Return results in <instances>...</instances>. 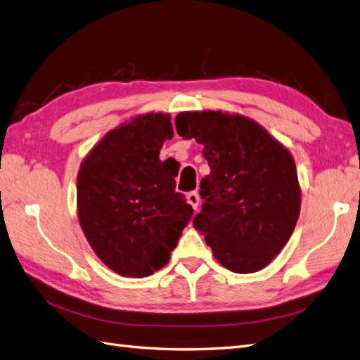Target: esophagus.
<instances>
[{
	"mask_svg": "<svg viewBox=\"0 0 360 360\" xmlns=\"http://www.w3.org/2000/svg\"><path fill=\"white\" fill-rule=\"evenodd\" d=\"M188 202L192 205L193 210L198 209V205H200V195H198L197 191H192V192L188 193Z\"/></svg>",
	"mask_w": 360,
	"mask_h": 360,
	"instance_id": "esophagus-1",
	"label": "esophagus"
}]
</instances>
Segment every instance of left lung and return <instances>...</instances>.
I'll return each instance as SVG.
<instances>
[{"label":"left lung","instance_id":"8db88e82","mask_svg":"<svg viewBox=\"0 0 360 360\" xmlns=\"http://www.w3.org/2000/svg\"><path fill=\"white\" fill-rule=\"evenodd\" d=\"M177 134L204 146L210 174L200 183L202 209L193 226L214 258L234 274L266 267L297 224L296 163L252 120L222 111L181 112Z\"/></svg>","mask_w":360,"mask_h":360}]
</instances>
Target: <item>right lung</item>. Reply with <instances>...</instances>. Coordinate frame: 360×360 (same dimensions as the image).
Returning <instances> with one entry per match:
<instances>
[{
    "instance_id": "obj_1",
    "label": "right lung",
    "mask_w": 360,
    "mask_h": 360,
    "mask_svg": "<svg viewBox=\"0 0 360 360\" xmlns=\"http://www.w3.org/2000/svg\"><path fill=\"white\" fill-rule=\"evenodd\" d=\"M172 135L169 115L136 117L105 135L79 168L82 231L96 255L122 276L144 278L165 266L193 214L176 192L179 169L159 159Z\"/></svg>"
}]
</instances>
